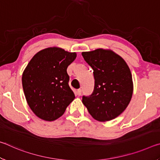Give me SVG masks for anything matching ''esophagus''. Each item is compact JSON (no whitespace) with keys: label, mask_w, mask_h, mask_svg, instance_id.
<instances>
[{"label":"esophagus","mask_w":160,"mask_h":160,"mask_svg":"<svg viewBox=\"0 0 160 160\" xmlns=\"http://www.w3.org/2000/svg\"><path fill=\"white\" fill-rule=\"evenodd\" d=\"M76 93L78 96H80L81 94H82V90H81V89H78L76 92Z\"/></svg>","instance_id":"esophagus-1"}]
</instances>
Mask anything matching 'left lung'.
<instances>
[{"mask_svg": "<svg viewBox=\"0 0 160 160\" xmlns=\"http://www.w3.org/2000/svg\"><path fill=\"white\" fill-rule=\"evenodd\" d=\"M82 55L93 69L94 78L93 92L82 97L83 104L95 120H112L131 102L133 84L129 67L112 50L98 48Z\"/></svg>", "mask_w": 160, "mask_h": 160, "instance_id": "8db88e82", "label": "left lung"}]
</instances>
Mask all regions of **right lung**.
<instances>
[{
	"mask_svg": "<svg viewBox=\"0 0 160 160\" xmlns=\"http://www.w3.org/2000/svg\"><path fill=\"white\" fill-rule=\"evenodd\" d=\"M75 58L76 53L50 47L39 51L29 62L22 82L27 102L37 117L56 120L75 99L67 68Z\"/></svg>",
	"mask_w": 160,
	"mask_h": 160,
	"instance_id": "add662e5",
	"label": "right lung"
}]
</instances>
